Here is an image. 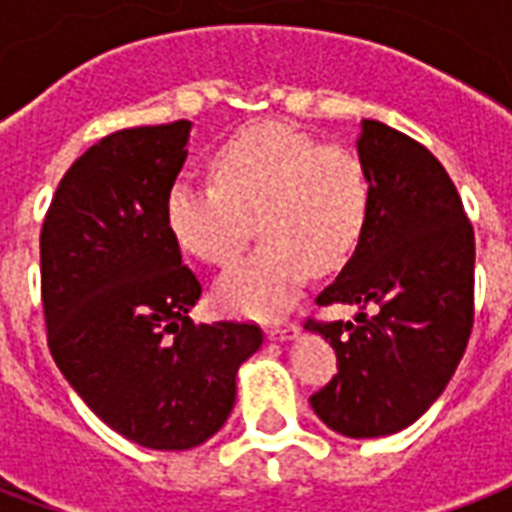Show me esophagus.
<instances>
[{
    "mask_svg": "<svg viewBox=\"0 0 512 512\" xmlns=\"http://www.w3.org/2000/svg\"><path fill=\"white\" fill-rule=\"evenodd\" d=\"M267 336L275 339V342H293L299 336V326H293V323H275V326H267Z\"/></svg>",
    "mask_w": 512,
    "mask_h": 512,
    "instance_id": "obj_1",
    "label": "esophagus"
}]
</instances>
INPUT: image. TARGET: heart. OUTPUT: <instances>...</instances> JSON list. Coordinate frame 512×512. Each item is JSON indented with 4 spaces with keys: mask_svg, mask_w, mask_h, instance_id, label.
<instances>
[{
    "mask_svg": "<svg viewBox=\"0 0 512 512\" xmlns=\"http://www.w3.org/2000/svg\"><path fill=\"white\" fill-rule=\"evenodd\" d=\"M216 181L176 178L165 197L170 235L208 264H229L251 237L264 243L216 283L221 310L277 318L318 272L342 267L358 248L371 181L358 154L323 144L285 122L237 130L211 157Z\"/></svg>",
    "mask_w": 512,
    "mask_h": 512,
    "instance_id": "b5f03b06",
    "label": "heart"
}]
</instances>
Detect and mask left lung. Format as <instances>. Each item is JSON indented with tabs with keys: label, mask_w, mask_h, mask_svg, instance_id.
<instances>
[{
	"label": "left lung",
	"mask_w": 512,
	"mask_h": 512,
	"mask_svg": "<svg viewBox=\"0 0 512 512\" xmlns=\"http://www.w3.org/2000/svg\"><path fill=\"white\" fill-rule=\"evenodd\" d=\"M371 211L358 248L318 304L358 307L355 323H307L339 374L310 398L344 438L414 425L457 371L473 328L475 237L443 165L384 122H360Z\"/></svg>",
	"instance_id": "8db88e82"
}]
</instances>
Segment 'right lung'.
<instances>
[{"label": "right lung", "instance_id": "1", "mask_svg": "<svg viewBox=\"0 0 512 512\" xmlns=\"http://www.w3.org/2000/svg\"><path fill=\"white\" fill-rule=\"evenodd\" d=\"M189 136L178 120L101 138L63 176L39 237L53 360L95 417L157 451L219 433L264 342L251 323L189 318L202 285L165 221Z\"/></svg>", "mask_w": 512, "mask_h": 512}]
</instances>
